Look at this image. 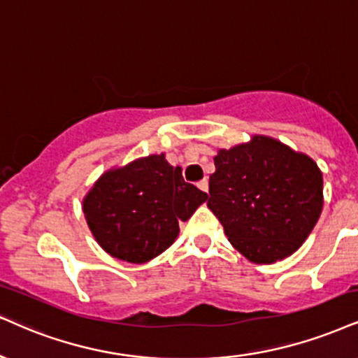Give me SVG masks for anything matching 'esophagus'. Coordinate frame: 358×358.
Instances as JSON below:
<instances>
[{
	"instance_id": "obj_1",
	"label": "esophagus",
	"mask_w": 358,
	"mask_h": 358,
	"mask_svg": "<svg viewBox=\"0 0 358 358\" xmlns=\"http://www.w3.org/2000/svg\"><path fill=\"white\" fill-rule=\"evenodd\" d=\"M197 187H199L201 191L207 192V191H209V180H207V179H202V180H199V182H197Z\"/></svg>"
}]
</instances>
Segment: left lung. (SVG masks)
<instances>
[{"instance_id": "8db88e82", "label": "left lung", "mask_w": 358, "mask_h": 358, "mask_svg": "<svg viewBox=\"0 0 358 358\" xmlns=\"http://www.w3.org/2000/svg\"><path fill=\"white\" fill-rule=\"evenodd\" d=\"M214 164L207 207L231 244L255 264L294 254L324 206L315 162L279 141L254 136L247 144L220 149Z\"/></svg>"}]
</instances>
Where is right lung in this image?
<instances>
[{"label": "right lung", "instance_id": "obj_1", "mask_svg": "<svg viewBox=\"0 0 358 358\" xmlns=\"http://www.w3.org/2000/svg\"><path fill=\"white\" fill-rule=\"evenodd\" d=\"M207 194L182 178L164 154L108 171L83 202L87 226L108 254L131 264L162 254Z\"/></svg>", "mask_w": 358, "mask_h": 358}]
</instances>
